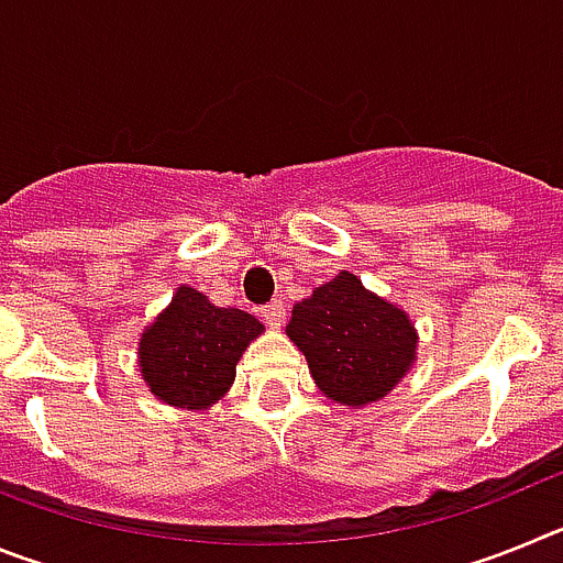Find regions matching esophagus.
<instances>
[{
  "label": "esophagus",
  "instance_id": "obj_1",
  "mask_svg": "<svg viewBox=\"0 0 563 563\" xmlns=\"http://www.w3.org/2000/svg\"><path fill=\"white\" fill-rule=\"evenodd\" d=\"M262 321L271 330H282V324H285V301H271L267 307H262Z\"/></svg>",
  "mask_w": 563,
  "mask_h": 563
}]
</instances>
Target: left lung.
Listing matches in <instances>:
<instances>
[{
    "instance_id": "8db88e82",
    "label": "left lung",
    "mask_w": 563,
    "mask_h": 563,
    "mask_svg": "<svg viewBox=\"0 0 563 563\" xmlns=\"http://www.w3.org/2000/svg\"><path fill=\"white\" fill-rule=\"evenodd\" d=\"M287 338L307 357L321 395L363 409L383 400L417 361L409 312L341 271L292 307Z\"/></svg>"
}]
</instances>
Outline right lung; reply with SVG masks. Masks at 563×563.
Instances as JSON below:
<instances>
[{"mask_svg": "<svg viewBox=\"0 0 563 563\" xmlns=\"http://www.w3.org/2000/svg\"><path fill=\"white\" fill-rule=\"evenodd\" d=\"M262 332L265 324L251 312L217 307L206 292L180 285L141 332L137 366L161 402L206 411L231 389L239 357Z\"/></svg>", "mask_w": 563, "mask_h": 563, "instance_id": "obj_1", "label": "right lung"}]
</instances>
